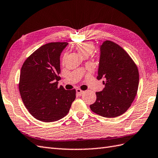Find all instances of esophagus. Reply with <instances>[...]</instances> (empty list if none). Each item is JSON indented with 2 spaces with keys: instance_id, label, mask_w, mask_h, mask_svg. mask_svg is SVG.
Returning a JSON list of instances; mask_svg holds the SVG:
<instances>
[{
  "instance_id": "1",
  "label": "esophagus",
  "mask_w": 158,
  "mask_h": 158,
  "mask_svg": "<svg viewBox=\"0 0 158 158\" xmlns=\"http://www.w3.org/2000/svg\"><path fill=\"white\" fill-rule=\"evenodd\" d=\"M76 93L77 94V96H81V95L84 93V91H82L80 89H76Z\"/></svg>"
}]
</instances>
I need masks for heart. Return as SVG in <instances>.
Instances as JSON below:
<instances>
[{"instance_id": "heart-1", "label": "heart", "mask_w": 158, "mask_h": 158, "mask_svg": "<svg viewBox=\"0 0 158 158\" xmlns=\"http://www.w3.org/2000/svg\"><path fill=\"white\" fill-rule=\"evenodd\" d=\"M75 48L81 56L83 57H86L89 56L94 52L95 47L92 42L84 41L77 44Z\"/></svg>"}]
</instances>
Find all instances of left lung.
<instances>
[{
	"instance_id": "8db88e82",
	"label": "left lung",
	"mask_w": 158,
	"mask_h": 158,
	"mask_svg": "<svg viewBox=\"0 0 158 158\" xmlns=\"http://www.w3.org/2000/svg\"><path fill=\"white\" fill-rule=\"evenodd\" d=\"M105 87L96 92L91 111L106 118H115L129 108L136 96L139 75L137 65L125 50L110 40L100 46L98 80Z\"/></svg>"
}]
</instances>
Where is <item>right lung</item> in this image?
Listing matches in <instances>:
<instances>
[{"instance_id":"right-lung-1","label":"right lung","mask_w":158,"mask_h":158,"mask_svg":"<svg viewBox=\"0 0 158 158\" xmlns=\"http://www.w3.org/2000/svg\"><path fill=\"white\" fill-rule=\"evenodd\" d=\"M67 42H51L40 47L22 66L19 89L29 112L45 123L67 114L76 98L75 89L58 87L60 79V56Z\"/></svg>"}]
</instances>
